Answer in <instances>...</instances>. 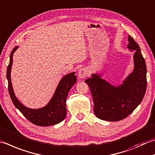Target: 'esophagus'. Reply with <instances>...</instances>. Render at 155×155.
<instances>
[{
	"mask_svg": "<svg viewBox=\"0 0 155 155\" xmlns=\"http://www.w3.org/2000/svg\"><path fill=\"white\" fill-rule=\"evenodd\" d=\"M87 75V70L85 68H83L80 69L78 72V77H79L81 79H83L85 78Z\"/></svg>",
	"mask_w": 155,
	"mask_h": 155,
	"instance_id": "obj_1",
	"label": "esophagus"
}]
</instances>
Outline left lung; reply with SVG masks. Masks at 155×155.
<instances>
[{
    "label": "left lung",
    "instance_id": "left-lung-1",
    "mask_svg": "<svg viewBox=\"0 0 155 155\" xmlns=\"http://www.w3.org/2000/svg\"><path fill=\"white\" fill-rule=\"evenodd\" d=\"M129 51L133 54V71L120 84H111L98 72L85 80L94 102V113L100 120L116 122L126 118L140 105L147 89V66L140 48L128 35Z\"/></svg>",
    "mask_w": 155,
    "mask_h": 155
}]
</instances>
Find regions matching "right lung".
Returning <instances> with one entry per match:
<instances>
[{
    "label": "right lung",
    "mask_w": 155,
    "mask_h": 155,
    "mask_svg": "<svg viewBox=\"0 0 155 155\" xmlns=\"http://www.w3.org/2000/svg\"><path fill=\"white\" fill-rule=\"evenodd\" d=\"M19 45L15 46L12 50L10 55V61L7 67V78L8 84V92L14 105L21 114L31 123L37 126H48L61 122L66 116V101L69 91L77 81L75 72L64 76L58 84L54 95L49 102L43 107L31 109L26 107L15 95L13 85H12L11 72L13 65V54Z\"/></svg>",
    "instance_id": "1"
}]
</instances>
